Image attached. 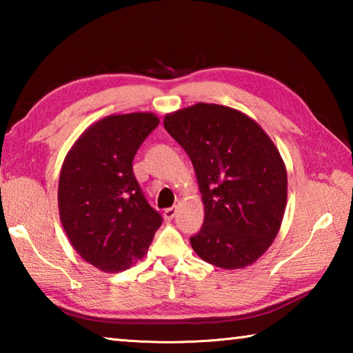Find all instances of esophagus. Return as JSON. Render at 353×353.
I'll return each mask as SVG.
<instances>
[{"label": "esophagus", "instance_id": "1", "mask_svg": "<svg viewBox=\"0 0 353 353\" xmlns=\"http://www.w3.org/2000/svg\"><path fill=\"white\" fill-rule=\"evenodd\" d=\"M176 213H177V207H170V208H166L163 214L166 219H172L176 216Z\"/></svg>", "mask_w": 353, "mask_h": 353}]
</instances>
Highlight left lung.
Here are the masks:
<instances>
[{
  "label": "left lung",
  "instance_id": "1",
  "mask_svg": "<svg viewBox=\"0 0 353 353\" xmlns=\"http://www.w3.org/2000/svg\"><path fill=\"white\" fill-rule=\"evenodd\" d=\"M163 126L188 154L204 202L191 248L224 270L252 265L283 219L288 179L279 149L252 118L219 104L168 113Z\"/></svg>",
  "mask_w": 353,
  "mask_h": 353
}]
</instances>
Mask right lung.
<instances>
[{
	"label": "right lung",
	"instance_id": "right-lung-1",
	"mask_svg": "<svg viewBox=\"0 0 353 353\" xmlns=\"http://www.w3.org/2000/svg\"><path fill=\"white\" fill-rule=\"evenodd\" d=\"M149 112L110 115L92 124L67 154L59 177V214L71 246L104 272L145 256L162 214L148 204L132 162L159 126Z\"/></svg>",
	"mask_w": 353,
	"mask_h": 353
}]
</instances>
